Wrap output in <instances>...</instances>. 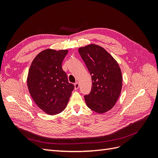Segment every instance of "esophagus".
Masks as SVG:
<instances>
[{"label":"esophagus","instance_id":"1","mask_svg":"<svg viewBox=\"0 0 158 158\" xmlns=\"http://www.w3.org/2000/svg\"><path fill=\"white\" fill-rule=\"evenodd\" d=\"M79 86H80V84H79L78 82H76V83L74 84V89H78Z\"/></svg>","mask_w":158,"mask_h":158}]
</instances>
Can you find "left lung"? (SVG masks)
Masks as SVG:
<instances>
[{"label":"left lung","mask_w":158,"mask_h":158,"mask_svg":"<svg viewBox=\"0 0 158 158\" xmlns=\"http://www.w3.org/2000/svg\"><path fill=\"white\" fill-rule=\"evenodd\" d=\"M78 52L92 76V89L84 96L85 103L95 113H106L114 106L121 92L123 77L120 66L99 45L90 44L80 47Z\"/></svg>","instance_id":"8db88e82"}]
</instances>
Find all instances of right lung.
Masks as SVG:
<instances>
[{
  "instance_id": "add662e5",
  "label": "right lung",
  "mask_w": 158,
  "mask_h": 158,
  "mask_svg": "<svg viewBox=\"0 0 158 158\" xmlns=\"http://www.w3.org/2000/svg\"><path fill=\"white\" fill-rule=\"evenodd\" d=\"M69 51L47 49L33 60L27 84L35 104L45 113L53 115L66 108L74 88L69 82L62 63Z\"/></svg>"
}]
</instances>
